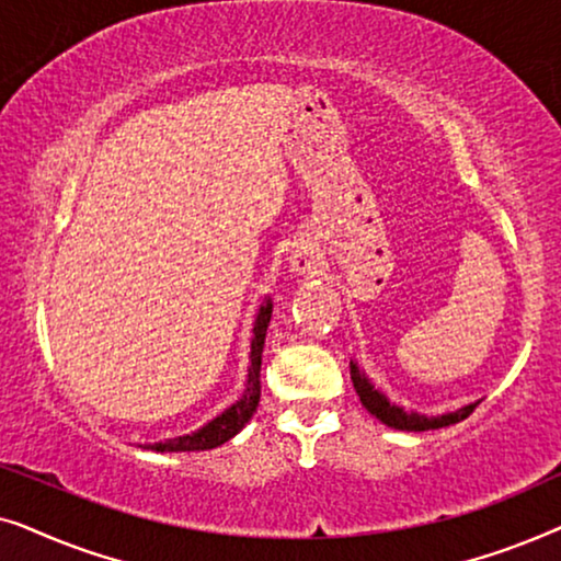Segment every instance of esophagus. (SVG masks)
Segmentation results:
<instances>
[{
	"label": "esophagus",
	"instance_id": "34e87169",
	"mask_svg": "<svg viewBox=\"0 0 561 561\" xmlns=\"http://www.w3.org/2000/svg\"><path fill=\"white\" fill-rule=\"evenodd\" d=\"M290 265H294L298 273L311 271V267H313V255L306 248H296L294 252H290Z\"/></svg>",
	"mask_w": 561,
	"mask_h": 561
}]
</instances>
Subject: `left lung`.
I'll return each instance as SVG.
<instances>
[{
    "instance_id": "1",
    "label": "left lung",
    "mask_w": 561,
    "mask_h": 561,
    "mask_svg": "<svg viewBox=\"0 0 561 561\" xmlns=\"http://www.w3.org/2000/svg\"><path fill=\"white\" fill-rule=\"evenodd\" d=\"M350 375H352V382H355V390H357L359 401H363L365 409L370 411L375 419H380L386 426L398 428V432H428V428L459 424V421H465L474 409H478V403H470L455 413H444V416L428 419V416H421V413H413V411L409 413V411L398 409L396 403H390L388 398L380 393V390H375L370 386V380L359 373V367L355 363H350Z\"/></svg>"
}]
</instances>
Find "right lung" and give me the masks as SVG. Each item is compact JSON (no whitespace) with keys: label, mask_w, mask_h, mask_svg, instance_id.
Instances as JSON below:
<instances>
[{"label":"right lung","mask_w":561,"mask_h":561,"mask_svg":"<svg viewBox=\"0 0 561 561\" xmlns=\"http://www.w3.org/2000/svg\"><path fill=\"white\" fill-rule=\"evenodd\" d=\"M273 304L267 301L260 306L257 321H255V336H252V365H250V380L248 388H244V396L237 401L232 409H227L221 416H217L211 424L198 428L194 434L179 436V439H165L158 444H150V449L156 451H202V449H214L219 444L232 439V436L240 432V428L252 419V413L257 411L260 403V365H263V347H265V332L267 324H271Z\"/></svg>","instance_id":"1"}]
</instances>
